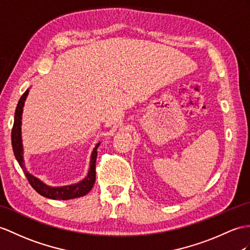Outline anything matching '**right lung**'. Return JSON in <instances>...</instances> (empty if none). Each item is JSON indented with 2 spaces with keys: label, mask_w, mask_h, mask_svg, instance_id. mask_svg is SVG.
I'll list each match as a JSON object with an SVG mask.
<instances>
[{
  "label": "right lung",
  "mask_w": 250,
  "mask_h": 250,
  "mask_svg": "<svg viewBox=\"0 0 250 250\" xmlns=\"http://www.w3.org/2000/svg\"><path fill=\"white\" fill-rule=\"evenodd\" d=\"M27 89L25 92L23 93L21 99L18 103L16 112H15V122L13 126V130H11V144H13L14 154L17 161L19 162L20 167L23 168L24 174H25L28 182L30 184L36 191H37L40 195L51 198V199H62V200H68L73 198H78L91 191L93 188L95 182V163H96V157H97V147H99L101 143H97L95 147L93 148L92 154H91V160H90V168L88 171V175L86 178L82 181L77 182L75 185L70 186H63V187H50L45 185L43 181H41L39 178L35 177L34 175L29 174L26 171L25 164H24L23 159V145H22V137H21V124H22V112H23V106L25 103L26 97L28 95Z\"/></svg>",
  "instance_id": "obj_1"
}]
</instances>
